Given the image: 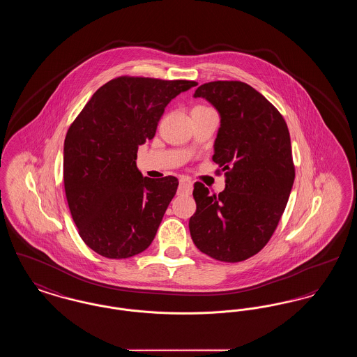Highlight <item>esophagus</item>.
<instances>
[{"label": "esophagus", "instance_id": "34e87169", "mask_svg": "<svg viewBox=\"0 0 357 357\" xmlns=\"http://www.w3.org/2000/svg\"><path fill=\"white\" fill-rule=\"evenodd\" d=\"M192 191V182L187 178H182L179 181V188H178V192L179 194H190Z\"/></svg>", "mask_w": 357, "mask_h": 357}]
</instances>
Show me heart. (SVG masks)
<instances>
[{"mask_svg": "<svg viewBox=\"0 0 357 357\" xmlns=\"http://www.w3.org/2000/svg\"><path fill=\"white\" fill-rule=\"evenodd\" d=\"M197 108H206V107H197Z\"/></svg>", "mask_w": 357, "mask_h": 357, "instance_id": "obj_1", "label": "heart"}]
</instances>
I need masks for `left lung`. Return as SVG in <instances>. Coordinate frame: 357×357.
Masks as SVG:
<instances>
[{"label":"left lung","instance_id":"1","mask_svg":"<svg viewBox=\"0 0 357 357\" xmlns=\"http://www.w3.org/2000/svg\"><path fill=\"white\" fill-rule=\"evenodd\" d=\"M220 114L213 160L226 171L225 190L210 195L194 185L197 211L188 229L195 246L214 259L239 262L271 239L294 182L288 126L272 102L242 82L197 88Z\"/></svg>","mask_w":357,"mask_h":357}]
</instances>
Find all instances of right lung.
Masks as SVG:
<instances>
[{
	"label": "right lung",
	"mask_w": 357,
	"mask_h": 357,
	"mask_svg": "<svg viewBox=\"0 0 357 357\" xmlns=\"http://www.w3.org/2000/svg\"><path fill=\"white\" fill-rule=\"evenodd\" d=\"M195 85L121 76L100 86L70 124L66 195L80 237L98 255L130 258L151 245L179 182L143 176L137 147L155 136L167 104Z\"/></svg>",
	"instance_id": "obj_1"
}]
</instances>
